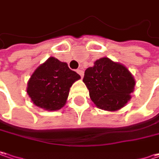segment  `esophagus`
Masks as SVG:
<instances>
[{
  "label": "esophagus",
  "mask_w": 159,
  "mask_h": 159,
  "mask_svg": "<svg viewBox=\"0 0 159 159\" xmlns=\"http://www.w3.org/2000/svg\"><path fill=\"white\" fill-rule=\"evenodd\" d=\"M76 72H77V73H78V74H79L80 75H81V77H82V78L84 77V71H83L82 69H78V70H77Z\"/></svg>",
  "instance_id": "obj_1"
}]
</instances>
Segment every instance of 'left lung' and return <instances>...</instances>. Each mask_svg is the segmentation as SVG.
<instances>
[{
  "instance_id": "8db88e82",
  "label": "left lung",
  "mask_w": 159,
  "mask_h": 159,
  "mask_svg": "<svg viewBox=\"0 0 159 159\" xmlns=\"http://www.w3.org/2000/svg\"><path fill=\"white\" fill-rule=\"evenodd\" d=\"M83 82L93 103L107 111L125 107L135 86L134 77L127 67L106 57L97 59L93 66L87 68Z\"/></svg>"
}]
</instances>
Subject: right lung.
I'll use <instances>...</instances> for the list:
<instances>
[{"instance_id": "1", "label": "right lung", "mask_w": 159, "mask_h": 159, "mask_svg": "<svg viewBox=\"0 0 159 159\" xmlns=\"http://www.w3.org/2000/svg\"><path fill=\"white\" fill-rule=\"evenodd\" d=\"M80 78L66 62L50 57L32 74L26 93L35 106L56 111L66 105L70 88Z\"/></svg>"}]
</instances>
